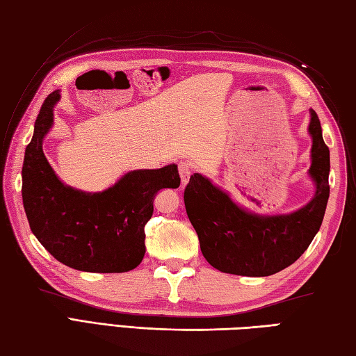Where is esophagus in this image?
<instances>
[{
    "mask_svg": "<svg viewBox=\"0 0 356 356\" xmlns=\"http://www.w3.org/2000/svg\"><path fill=\"white\" fill-rule=\"evenodd\" d=\"M191 172H193L191 163H188L186 161L179 162V174H180V179H182V185L188 184V180L191 177Z\"/></svg>",
    "mask_w": 356,
    "mask_h": 356,
    "instance_id": "esophagus-1",
    "label": "esophagus"
}]
</instances>
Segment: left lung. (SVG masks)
<instances>
[{"label": "left lung", "mask_w": 356, "mask_h": 356, "mask_svg": "<svg viewBox=\"0 0 356 356\" xmlns=\"http://www.w3.org/2000/svg\"><path fill=\"white\" fill-rule=\"evenodd\" d=\"M309 134L312 138L309 176L315 182V195L292 214H254L236 205L202 174H193L185 188V208L211 266L226 274L268 277L291 266L311 245L323 223L330 191V154L314 110Z\"/></svg>", "instance_id": "1"}]
</instances>
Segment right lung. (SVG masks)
I'll list each match as a JSON object with an SVG mask.
<instances>
[{
  "instance_id": "add662e5",
  "label": "right lung",
  "mask_w": 356,
  "mask_h": 356,
  "mask_svg": "<svg viewBox=\"0 0 356 356\" xmlns=\"http://www.w3.org/2000/svg\"><path fill=\"white\" fill-rule=\"evenodd\" d=\"M59 90L50 93L36 118L22 163V203L30 229L65 266L97 274L127 272L145 255V228L153 200L162 188H177V165L134 170L102 193L64 185L42 151L53 125Z\"/></svg>"
}]
</instances>
